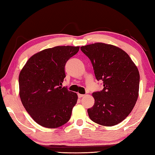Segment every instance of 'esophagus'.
Returning <instances> with one entry per match:
<instances>
[{
    "instance_id": "obj_1",
    "label": "esophagus",
    "mask_w": 155,
    "mask_h": 155,
    "mask_svg": "<svg viewBox=\"0 0 155 155\" xmlns=\"http://www.w3.org/2000/svg\"><path fill=\"white\" fill-rule=\"evenodd\" d=\"M84 96H85V95H84V94H78V98H82V97H83Z\"/></svg>"
}]
</instances>
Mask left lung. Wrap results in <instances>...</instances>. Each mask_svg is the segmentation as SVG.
<instances>
[{
  "label": "left lung",
  "instance_id": "1",
  "mask_svg": "<svg viewBox=\"0 0 155 155\" xmlns=\"http://www.w3.org/2000/svg\"><path fill=\"white\" fill-rule=\"evenodd\" d=\"M92 64L103 90L92 94L94 106L87 109L93 122L111 127L122 122L132 111L139 96L140 73L129 55L118 47L95 43L81 47Z\"/></svg>",
  "mask_w": 155,
  "mask_h": 155
}]
</instances>
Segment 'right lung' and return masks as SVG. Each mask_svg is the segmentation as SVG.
I'll use <instances>...</instances> for the list:
<instances>
[{
  "mask_svg": "<svg viewBox=\"0 0 155 155\" xmlns=\"http://www.w3.org/2000/svg\"><path fill=\"white\" fill-rule=\"evenodd\" d=\"M79 46L44 49L31 56L19 74V95L23 106L41 127L55 128L67 123L77 103V93L62 87L65 65Z\"/></svg>",
  "mask_w": 155,
  "mask_h": 155,
  "instance_id": "add662e5",
  "label": "right lung"
}]
</instances>
